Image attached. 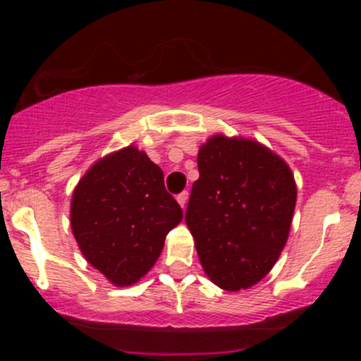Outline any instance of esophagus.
I'll use <instances>...</instances> for the list:
<instances>
[{
	"label": "esophagus",
	"mask_w": 361,
	"mask_h": 361,
	"mask_svg": "<svg viewBox=\"0 0 361 361\" xmlns=\"http://www.w3.org/2000/svg\"><path fill=\"white\" fill-rule=\"evenodd\" d=\"M178 202H180V206L181 207H185L187 206V201H188V192L185 190V192H181V194H178Z\"/></svg>",
	"instance_id": "obj_1"
}]
</instances>
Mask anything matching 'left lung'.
<instances>
[{
    "instance_id": "left-lung-1",
    "label": "left lung",
    "mask_w": 361,
    "mask_h": 361,
    "mask_svg": "<svg viewBox=\"0 0 361 361\" xmlns=\"http://www.w3.org/2000/svg\"><path fill=\"white\" fill-rule=\"evenodd\" d=\"M187 221L211 281L228 292L257 285L279 258L297 201L285 160L251 140L213 136L197 155Z\"/></svg>"
}]
</instances>
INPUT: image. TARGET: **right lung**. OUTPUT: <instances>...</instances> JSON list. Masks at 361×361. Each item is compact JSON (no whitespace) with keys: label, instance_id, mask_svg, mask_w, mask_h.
I'll list each match as a JSON object with an SVG mask.
<instances>
[{"label":"right lung","instance_id":"right-lung-1","mask_svg":"<svg viewBox=\"0 0 361 361\" xmlns=\"http://www.w3.org/2000/svg\"><path fill=\"white\" fill-rule=\"evenodd\" d=\"M183 218L145 152L127 147L94 164L73 192L71 228L92 267L116 286L143 278Z\"/></svg>","mask_w":361,"mask_h":361}]
</instances>
